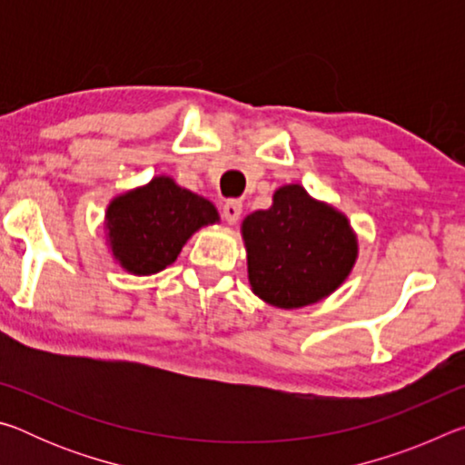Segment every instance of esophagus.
Returning <instances> with one entry per match:
<instances>
[{
    "label": "esophagus",
    "instance_id": "obj_1",
    "mask_svg": "<svg viewBox=\"0 0 465 465\" xmlns=\"http://www.w3.org/2000/svg\"><path fill=\"white\" fill-rule=\"evenodd\" d=\"M222 215H223V219H225L227 223L233 225L240 219V215H242V201H235V199L225 201L223 207H222Z\"/></svg>",
    "mask_w": 465,
    "mask_h": 465
}]
</instances>
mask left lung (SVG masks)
<instances>
[{"label":"left lung","instance_id":"left-lung-1","mask_svg":"<svg viewBox=\"0 0 465 465\" xmlns=\"http://www.w3.org/2000/svg\"><path fill=\"white\" fill-rule=\"evenodd\" d=\"M242 235L252 291L285 310L328 297L357 261L349 219L299 184L279 188L271 209L243 219Z\"/></svg>","mask_w":465,"mask_h":465}]
</instances>
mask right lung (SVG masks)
Returning <instances> with one entry per match:
<instances>
[{
    "label": "right lung",
    "mask_w": 465,
    "mask_h": 465,
    "mask_svg": "<svg viewBox=\"0 0 465 465\" xmlns=\"http://www.w3.org/2000/svg\"><path fill=\"white\" fill-rule=\"evenodd\" d=\"M219 219L213 203L168 176L116 196L106 211L110 248L124 271L153 274L178 258L186 240Z\"/></svg>",
    "instance_id": "add662e5"
}]
</instances>
